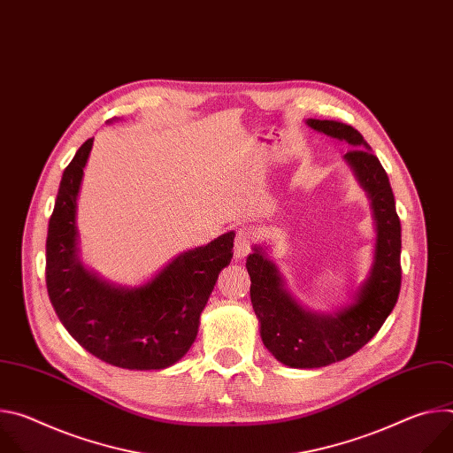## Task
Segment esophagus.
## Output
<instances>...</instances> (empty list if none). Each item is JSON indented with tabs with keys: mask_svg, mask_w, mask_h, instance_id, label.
<instances>
[{
	"mask_svg": "<svg viewBox=\"0 0 453 453\" xmlns=\"http://www.w3.org/2000/svg\"><path fill=\"white\" fill-rule=\"evenodd\" d=\"M256 234H257L256 229L250 226L238 227L236 236H234V256L238 257V260H242V257H245L250 252V249L257 238Z\"/></svg>",
	"mask_w": 453,
	"mask_h": 453,
	"instance_id": "esophagus-1",
	"label": "esophagus"
}]
</instances>
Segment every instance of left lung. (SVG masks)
Masks as SVG:
<instances>
[{"label": "left lung", "mask_w": 453, "mask_h": 453, "mask_svg": "<svg viewBox=\"0 0 453 453\" xmlns=\"http://www.w3.org/2000/svg\"><path fill=\"white\" fill-rule=\"evenodd\" d=\"M306 123L313 131L351 147L344 159L367 191L376 224V243L369 276L355 301L334 313H317L301 306L285 288L280 271L265 256L264 247L254 245L245 267L262 341L281 364L297 369L325 367L357 353L389 317L402 287V224L381 163L351 125L311 118Z\"/></svg>", "instance_id": "8db88e82"}]
</instances>
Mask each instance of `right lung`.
<instances>
[{
    "mask_svg": "<svg viewBox=\"0 0 453 453\" xmlns=\"http://www.w3.org/2000/svg\"><path fill=\"white\" fill-rule=\"evenodd\" d=\"M93 147L88 140L62 173L46 238V287L70 335L123 369H165L196 342L201 313L233 257L234 233L180 252L142 287H118L79 260L77 201Z\"/></svg>",
    "mask_w": 453,
    "mask_h": 453,
    "instance_id": "right-lung-1",
    "label": "right lung"
}]
</instances>
